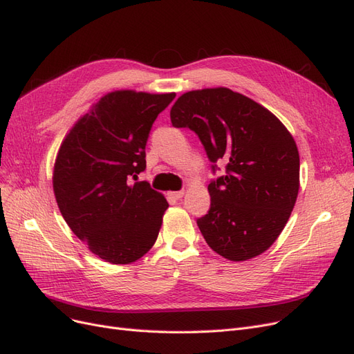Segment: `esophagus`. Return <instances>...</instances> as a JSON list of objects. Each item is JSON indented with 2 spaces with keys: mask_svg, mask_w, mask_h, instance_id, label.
Masks as SVG:
<instances>
[{
  "mask_svg": "<svg viewBox=\"0 0 354 354\" xmlns=\"http://www.w3.org/2000/svg\"><path fill=\"white\" fill-rule=\"evenodd\" d=\"M171 196H173L174 199H180V198H183L185 196V190H178V192H171L169 194Z\"/></svg>",
  "mask_w": 354,
  "mask_h": 354,
  "instance_id": "34e87169",
  "label": "esophagus"
}]
</instances>
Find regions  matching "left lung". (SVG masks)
Here are the masks:
<instances>
[{
	"label": "left lung",
	"mask_w": 354,
	"mask_h": 354,
	"mask_svg": "<svg viewBox=\"0 0 354 354\" xmlns=\"http://www.w3.org/2000/svg\"><path fill=\"white\" fill-rule=\"evenodd\" d=\"M176 128H190L226 174L208 185L211 207L198 218L209 248L230 261L269 250L291 216L299 189V155L285 125L261 104L229 88L180 95L169 112Z\"/></svg>",
	"instance_id": "8db88e82"
}]
</instances>
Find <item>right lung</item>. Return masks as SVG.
Wrapping results in <instances>:
<instances>
[{"label": "right lung", "instance_id": "right-lung-1", "mask_svg": "<svg viewBox=\"0 0 354 354\" xmlns=\"http://www.w3.org/2000/svg\"><path fill=\"white\" fill-rule=\"evenodd\" d=\"M176 93L112 91L81 116L62 142L53 189L63 218L93 254L130 264L152 248L168 202L147 181L151 128Z\"/></svg>", "mask_w": 354, "mask_h": 354}]
</instances>
